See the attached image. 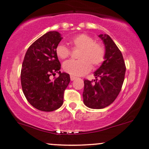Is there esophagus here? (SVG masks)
Returning a JSON list of instances; mask_svg holds the SVG:
<instances>
[{"mask_svg":"<svg viewBox=\"0 0 149 149\" xmlns=\"http://www.w3.org/2000/svg\"><path fill=\"white\" fill-rule=\"evenodd\" d=\"M77 79V77H74V76H72V75H71L70 76V79H71V81H74V80H75V79Z\"/></svg>","mask_w":149,"mask_h":149,"instance_id":"34e87169","label":"esophagus"}]
</instances>
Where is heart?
Here are the masks:
<instances>
[{"label": "heart", "instance_id": "1", "mask_svg": "<svg viewBox=\"0 0 149 149\" xmlns=\"http://www.w3.org/2000/svg\"><path fill=\"white\" fill-rule=\"evenodd\" d=\"M68 44L72 49H79L78 60H68L63 64L64 71L74 76H82L91 70L92 65L98 66L105 57V49L99 42H94V38L88 35L81 33L74 36ZM56 55L59 59H64L70 55V50L63 44H59L55 49Z\"/></svg>", "mask_w": 149, "mask_h": 149}]
</instances>
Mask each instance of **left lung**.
<instances>
[{
	"instance_id": "obj_1",
	"label": "left lung",
	"mask_w": 149,
	"mask_h": 149,
	"mask_svg": "<svg viewBox=\"0 0 149 149\" xmlns=\"http://www.w3.org/2000/svg\"><path fill=\"white\" fill-rule=\"evenodd\" d=\"M98 37L105 49V60L94 72L96 79L84 80V103L91 109H103L114 101L124 82L126 67L123 55L107 34Z\"/></svg>"
}]
</instances>
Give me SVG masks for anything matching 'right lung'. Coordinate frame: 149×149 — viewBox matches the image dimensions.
<instances>
[{
    "instance_id": "1",
    "label": "right lung",
    "mask_w": 149,
    "mask_h": 149,
    "mask_svg": "<svg viewBox=\"0 0 149 149\" xmlns=\"http://www.w3.org/2000/svg\"><path fill=\"white\" fill-rule=\"evenodd\" d=\"M63 39L57 31L43 35L29 46L22 65L21 85L28 102L37 109L52 111L63 103V94L70 81L69 74L61 72L55 49ZM59 74L52 80L50 76Z\"/></svg>"
}]
</instances>
